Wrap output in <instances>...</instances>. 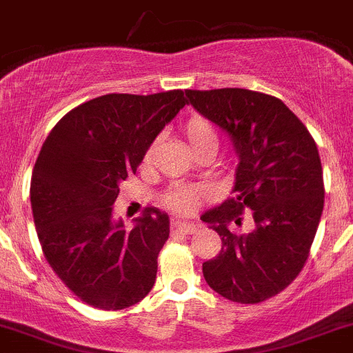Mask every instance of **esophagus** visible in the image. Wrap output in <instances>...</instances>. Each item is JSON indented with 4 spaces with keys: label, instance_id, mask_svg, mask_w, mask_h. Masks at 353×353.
<instances>
[{
    "label": "esophagus",
    "instance_id": "1",
    "mask_svg": "<svg viewBox=\"0 0 353 353\" xmlns=\"http://www.w3.org/2000/svg\"><path fill=\"white\" fill-rule=\"evenodd\" d=\"M170 229H172V232H179V234H194L198 230V223L184 222V220H174Z\"/></svg>",
    "mask_w": 353,
    "mask_h": 353
}]
</instances>
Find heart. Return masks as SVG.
<instances>
[{"mask_svg":"<svg viewBox=\"0 0 353 353\" xmlns=\"http://www.w3.org/2000/svg\"><path fill=\"white\" fill-rule=\"evenodd\" d=\"M184 137H186L188 143H190V147L193 148L196 155L208 150L216 152V148H219L216 128L213 126L208 117L201 116V114H193L191 117H188V121L184 123ZM157 143L159 141L154 140L145 150L143 165H150L154 162ZM206 196H208V191L205 188L177 184V186L169 188L163 193L162 205L172 213H177V215H190L201 205V201Z\"/></svg>","mask_w":353,"mask_h":353,"instance_id":"1","label":"heart"}]
</instances>
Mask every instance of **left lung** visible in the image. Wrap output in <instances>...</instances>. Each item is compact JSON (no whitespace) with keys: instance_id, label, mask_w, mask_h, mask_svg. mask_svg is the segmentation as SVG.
Here are the masks:
<instances>
[{"instance_id":"1","label":"left lung","mask_w":353,"mask_h":353,"mask_svg":"<svg viewBox=\"0 0 353 353\" xmlns=\"http://www.w3.org/2000/svg\"><path fill=\"white\" fill-rule=\"evenodd\" d=\"M186 97L229 133L239 155L232 198L201 216L222 239L203 275L222 297L259 304L285 290L309 258L325 205L318 147L273 95L215 88L186 90Z\"/></svg>"}]
</instances>
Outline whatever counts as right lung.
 I'll list each match as a JSON object with an SVG mask.
<instances>
[{
  "instance_id": "right-lung-1",
  "label": "right lung",
  "mask_w": 353,
  "mask_h": 353,
  "mask_svg": "<svg viewBox=\"0 0 353 353\" xmlns=\"http://www.w3.org/2000/svg\"><path fill=\"white\" fill-rule=\"evenodd\" d=\"M186 104L183 90L101 95L71 109L46 138L30 181L34 223L52 272L85 304L119 311L154 287L169 216L145 208L124 230L112 205L121 181Z\"/></svg>"
}]
</instances>
